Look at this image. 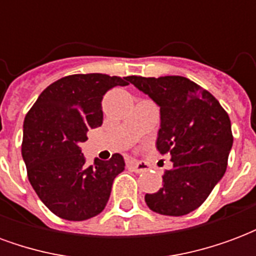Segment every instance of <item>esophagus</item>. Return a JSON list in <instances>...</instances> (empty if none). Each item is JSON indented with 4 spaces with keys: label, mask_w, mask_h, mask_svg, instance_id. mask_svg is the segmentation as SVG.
Here are the masks:
<instances>
[{
    "label": "esophagus",
    "mask_w": 256,
    "mask_h": 256,
    "mask_svg": "<svg viewBox=\"0 0 256 256\" xmlns=\"http://www.w3.org/2000/svg\"><path fill=\"white\" fill-rule=\"evenodd\" d=\"M128 166L136 172H146V170H150V164H148L146 162L132 160V162H128Z\"/></svg>",
    "instance_id": "1"
}]
</instances>
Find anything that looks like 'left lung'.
I'll list each match as a JSON object with an SVG mask.
<instances>
[{
    "label": "left lung",
    "instance_id": "1",
    "mask_svg": "<svg viewBox=\"0 0 256 256\" xmlns=\"http://www.w3.org/2000/svg\"><path fill=\"white\" fill-rule=\"evenodd\" d=\"M130 82L160 106L156 148L172 155V168L163 174V188L146 193L158 214L181 216L204 203L228 166L233 145L230 119L220 101L190 79L130 76Z\"/></svg>",
    "mask_w": 256,
    "mask_h": 256
}]
</instances>
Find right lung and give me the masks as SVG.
I'll list each match as a JSON object with an SVG mask.
<instances>
[{"mask_svg": "<svg viewBox=\"0 0 256 256\" xmlns=\"http://www.w3.org/2000/svg\"><path fill=\"white\" fill-rule=\"evenodd\" d=\"M128 82L130 76L106 74L68 75L49 84L26 115L22 155L28 181L42 203L63 220L100 214L114 180L124 170L119 154L88 166L79 145L89 128L102 124V96Z\"/></svg>", "mask_w": 256, "mask_h": 256, "instance_id": "add662e5", "label": "right lung"}]
</instances>
